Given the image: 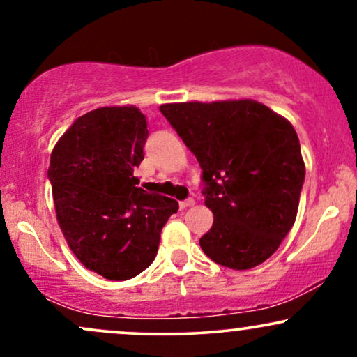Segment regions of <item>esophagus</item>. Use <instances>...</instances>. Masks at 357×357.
I'll use <instances>...</instances> for the list:
<instances>
[{
  "label": "esophagus",
  "instance_id": "obj_1",
  "mask_svg": "<svg viewBox=\"0 0 357 357\" xmlns=\"http://www.w3.org/2000/svg\"><path fill=\"white\" fill-rule=\"evenodd\" d=\"M192 204H195V199H186V202L179 203V208H181V210H186V208L192 206Z\"/></svg>",
  "mask_w": 357,
  "mask_h": 357
}]
</instances>
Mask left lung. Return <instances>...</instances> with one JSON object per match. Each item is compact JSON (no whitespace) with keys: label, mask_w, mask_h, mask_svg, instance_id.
Listing matches in <instances>:
<instances>
[{"label":"left lung","mask_w":357,"mask_h":357,"mask_svg":"<svg viewBox=\"0 0 357 357\" xmlns=\"http://www.w3.org/2000/svg\"><path fill=\"white\" fill-rule=\"evenodd\" d=\"M203 169L213 227L202 250L233 270L264 264L297 218L305 165L294 126L252 99L162 104Z\"/></svg>","instance_id":"8db88e82"}]
</instances>
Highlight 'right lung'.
<instances>
[{
	"label": "right lung",
	"instance_id": "right-lung-1",
	"mask_svg": "<svg viewBox=\"0 0 357 357\" xmlns=\"http://www.w3.org/2000/svg\"><path fill=\"white\" fill-rule=\"evenodd\" d=\"M146 116L136 105L99 107L75 119L52 151L48 178L60 230L80 264L109 280L154 261L178 202L137 188Z\"/></svg>",
	"mask_w": 357,
	"mask_h": 357
}]
</instances>
